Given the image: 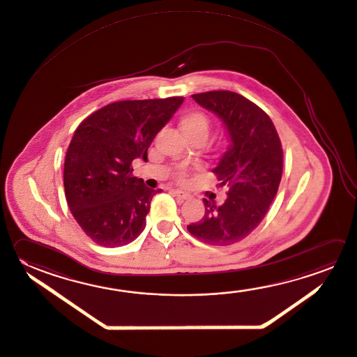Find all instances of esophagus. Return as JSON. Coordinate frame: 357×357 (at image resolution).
I'll list each match as a JSON object with an SVG mask.
<instances>
[{"instance_id": "esophagus-1", "label": "esophagus", "mask_w": 357, "mask_h": 357, "mask_svg": "<svg viewBox=\"0 0 357 357\" xmlns=\"http://www.w3.org/2000/svg\"><path fill=\"white\" fill-rule=\"evenodd\" d=\"M172 194L177 196L178 199H181V200H186L190 197V194L186 192V191H182V190H172Z\"/></svg>"}]
</instances>
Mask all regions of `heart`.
I'll return each mask as SVG.
<instances>
[{"instance_id":"obj_1","label":"heart","mask_w":357,"mask_h":357,"mask_svg":"<svg viewBox=\"0 0 357 357\" xmlns=\"http://www.w3.org/2000/svg\"><path fill=\"white\" fill-rule=\"evenodd\" d=\"M180 127L188 139L194 142L196 139H206L210 122L208 118L200 110H188L180 117ZM176 177L180 181H185L188 172L185 169H178L176 172Z\"/></svg>"}]
</instances>
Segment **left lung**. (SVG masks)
I'll use <instances>...</instances> for the list:
<instances>
[{
  "label": "left lung",
  "instance_id": "8db88e82",
  "mask_svg": "<svg viewBox=\"0 0 357 357\" xmlns=\"http://www.w3.org/2000/svg\"><path fill=\"white\" fill-rule=\"evenodd\" d=\"M191 97L220 118L230 146L213 169L219 186L229 188L227 200L204 199L205 214L188 230L210 245H230L259 225L274 200L283 171L282 143L266 112L238 93L214 91Z\"/></svg>",
  "mask_w": 357,
  "mask_h": 357
}]
</instances>
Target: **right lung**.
Here are the masks:
<instances>
[{"label":"right lung","instance_id":"1","mask_svg":"<svg viewBox=\"0 0 357 357\" xmlns=\"http://www.w3.org/2000/svg\"><path fill=\"white\" fill-rule=\"evenodd\" d=\"M183 97L110 103L85 118L64 162L66 202L79 227L98 245L123 247L146 227L152 197L162 190L132 176Z\"/></svg>","mask_w":357,"mask_h":357}]
</instances>
